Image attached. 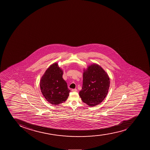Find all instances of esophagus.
Masks as SVG:
<instances>
[{
	"label": "esophagus",
	"mask_w": 150,
	"mask_h": 150,
	"mask_svg": "<svg viewBox=\"0 0 150 150\" xmlns=\"http://www.w3.org/2000/svg\"><path fill=\"white\" fill-rule=\"evenodd\" d=\"M72 91L73 92H77V89H73Z\"/></svg>",
	"instance_id": "1"
}]
</instances>
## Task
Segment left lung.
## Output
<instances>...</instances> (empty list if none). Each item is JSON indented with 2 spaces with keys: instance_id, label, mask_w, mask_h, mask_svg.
Instances as JSON below:
<instances>
[{
  "instance_id": "1",
  "label": "left lung",
  "mask_w": 150,
  "mask_h": 150,
  "mask_svg": "<svg viewBox=\"0 0 150 150\" xmlns=\"http://www.w3.org/2000/svg\"><path fill=\"white\" fill-rule=\"evenodd\" d=\"M108 74L98 64H92L83 69V83L79 95L83 102L91 107L100 104L110 88Z\"/></svg>"
}]
</instances>
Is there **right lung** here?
Instances as JSON below:
<instances>
[{"label":"right lung","instance_id":"1","mask_svg":"<svg viewBox=\"0 0 150 150\" xmlns=\"http://www.w3.org/2000/svg\"><path fill=\"white\" fill-rule=\"evenodd\" d=\"M64 71L55 62L49 66L41 77L40 89L43 96L52 105H58L69 96L67 82L62 78Z\"/></svg>","mask_w":150,"mask_h":150}]
</instances>
